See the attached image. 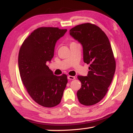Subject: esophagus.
<instances>
[{"mask_svg":"<svg viewBox=\"0 0 133 133\" xmlns=\"http://www.w3.org/2000/svg\"><path fill=\"white\" fill-rule=\"evenodd\" d=\"M68 79L69 80H74V79H75V77H74V76H68Z\"/></svg>","mask_w":133,"mask_h":133,"instance_id":"obj_1","label":"esophagus"}]
</instances>
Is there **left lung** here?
<instances>
[{"label":"left lung","instance_id":"1","mask_svg":"<svg viewBox=\"0 0 133 133\" xmlns=\"http://www.w3.org/2000/svg\"><path fill=\"white\" fill-rule=\"evenodd\" d=\"M70 34L82 45L83 61L90 64L87 76H77L82 83L78 100L85 106L93 105L105 97L113 79L116 61L111 46L105 32L92 23L78 25Z\"/></svg>","mask_w":133,"mask_h":133}]
</instances>
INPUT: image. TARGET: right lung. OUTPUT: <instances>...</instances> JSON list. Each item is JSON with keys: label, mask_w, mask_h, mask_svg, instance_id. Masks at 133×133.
I'll return each mask as SVG.
<instances>
[{"label": "right lung", "mask_w": 133, "mask_h": 133, "mask_svg": "<svg viewBox=\"0 0 133 133\" xmlns=\"http://www.w3.org/2000/svg\"><path fill=\"white\" fill-rule=\"evenodd\" d=\"M66 31L40 27L25 39L20 48L18 65L21 80L30 97L42 107L59 105L68 82L66 74L54 75L46 65L53 57L56 42Z\"/></svg>", "instance_id": "1"}]
</instances>
